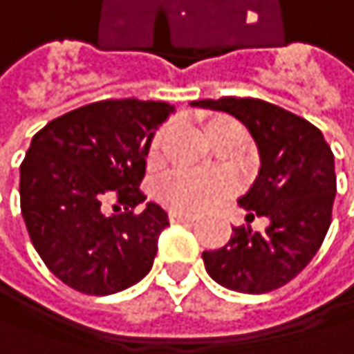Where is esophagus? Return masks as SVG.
<instances>
[{
	"mask_svg": "<svg viewBox=\"0 0 354 354\" xmlns=\"http://www.w3.org/2000/svg\"><path fill=\"white\" fill-rule=\"evenodd\" d=\"M169 218H171V223H192V221H196V214L181 212V210H171Z\"/></svg>",
	"mask_w": 354,
	"mask_h": 354,
	"instance_id": "1",
	"label": "esophagus"
}]
</instances>
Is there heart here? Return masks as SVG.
Here are the masks:
<instances>
[{"instance_id": "obj_1", "label": "heart", "mask_w": 354, "mask_h": 354, "mask_svg": "<svg viewBox=\"0 0 354 354\" xmlns=\"http://www.w3.org/2000/svg\"><path fill=\"white\" fill-rule=\"evenodd\" d=\"M162 136L154 142L158 150ZM236 189V181L227 173H202V171H175L162 179L158 196L165 204L179 210H204L230 196Z\"/></svg>"}]
</instances>
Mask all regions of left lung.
<instances>
[{
    "label": "left lung",
    "mask_w": 354,
    "mask_h": 354,
    "mask_svg": "<svg viewBox=\"0 0 354 354\" xmlns=\"http://www.w3.org/2000/svg\"><path fill=\"white\" fill-rule=\"evenodd\" d=\"M192 106L230 112L248 127L261 171L238 202L248 218H269L265 232L234 227L223 248L202 252L204 267L223 288L273 292L294 279L324 244L336 196L334 154L315 124L275 104L230 95Z\"/></svg>",
    "instance_id": "left-lung-1"
}]
</instances>
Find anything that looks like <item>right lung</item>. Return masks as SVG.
<instances>
[{
    "label": "right lung",
    "instance_id": "obj_1",
    "mask_svg": "<svg viewBox=\"0 0 354 354\" xmlns=\"http://www.w3.org/2000/svg\"><path fill=\"white\" fill-rule=\"evenodd\" d=\"M167 102L104 100L37 131L20 165V210L46 267L91 296L131 288L152 269L169 214L140 183ZM125 210L108 215L107 206Z\"/></svg>",
    "mask_w": 354,
    "mask_h": 354
}]
</instances>
